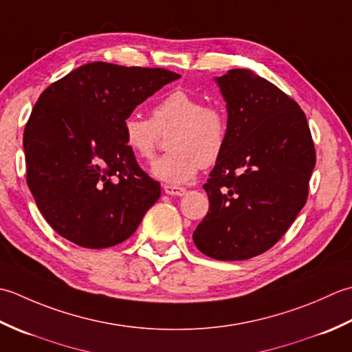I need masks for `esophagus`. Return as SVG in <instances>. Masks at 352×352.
Wrapping results in <instances>:
<instances>
[{
    "label": "esophagus",
    "instance_id": "obj_1",
    "mask_svg": "<svg viewBox=\"0 0 352 352\" xmlns=\"http://www.w3.org/2000/svg\"><path fill=\"white\" fill-rule=\"evenodd\" d=\"M164 191H166L170 196H184L186 192L184 186H176V185H166L164 186Z\"/></svg>",
    "mask_w": 352,
    "mask_h": 352
}]
</instances>
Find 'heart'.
Returning a JSON list of instances; mask_svg holds the SVG:
<instances>
[{
  "label": "heart",
  "mask_w": 352,
  "mask_h": 352,
  "mask_svg": "<svg viewBox=\"0 0 352 352\" xmlns=\"http://www.w3.org/2000/svg\"><path fill=\"white\" fill-rule=\"evenodd\" d=\"M170 152L153 162V175L173 185L188 184L202 167H211L223 155L229 118L221 106L205 104L185 89L171 91L157 102L150 118L127 116L121 124L123 141L136 160L150 161L168 135Z\"/></svg>",
  "instance_id": "heart-1"
}]
</instances>
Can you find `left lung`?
<instances>
[{"label": "left lung", "mask_w": 352, "mask_h": 352, "mask_svg": "<svg viewBox=\"0 0 352 352\" xmlns=\"http://www.w3.org/2000/svg\"><path fill=\"white\" fill-rule=\"evenodd\" d=\"M229 136L204 188L210 211L192 234L200 252L241 261L276 245L308 197L316 150L295 100L250 69L217 78Z\"/></svg>", "instance_id": "8db88e82"}]
</instances>
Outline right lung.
<instances>
[{
  "mask_svg": "<svg viewBox=\"0 0 352 352\" xmlns=\"http://www.w3.org/2000/svg\"><path fill=\"white\" fill-rule=\"evenodd\" d=\"M181 76L164 68L92 62L42 92L24 129L27 185L63 239L89 249L120 245L161 196L123 141L140 103Z\"/></svg>",
  "mask_w": 352,
  "mask_h": 352,
  "instance_id": "right-lung-1",
  "label": "right lung"
}]
</instances>
